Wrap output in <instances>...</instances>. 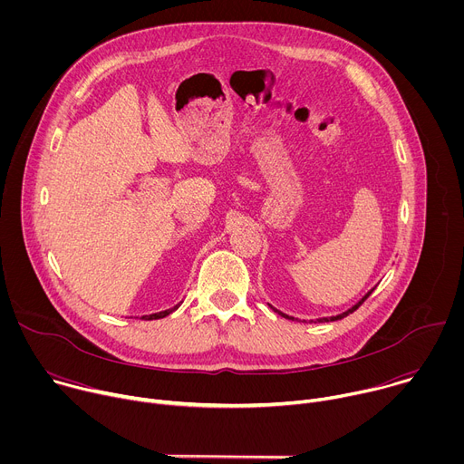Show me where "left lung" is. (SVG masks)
<instances>
[{
    "label": "left lung",
    "mask_w": 464,
    "mask_h": 464,
    "mask_svg": "<svg viewBox=\"0 0 464 464\" xmlns=\"http://www.w3.org/2000/svg\"><path fill=\"white\" fill-rule=\"evenodd\" d=\"M372 290H374V288H371V290H369V292H367V294H365V295H363V297H362V299H360L356 304H353L349 310H345V312H342V314H338V315H330V317H319V319H312V321H314V323H317V321H319V323H324V321H338V319H343V317H347L349 314H353V312H354V310H356V308H358V306H360V304H362V303H363V301H365V299H367V297L372 294ZM270 306H272V304H270ZM272 308H274V306H272ZM274 310H276L279 315L286 317V319H295V317H292V315H288V314H285V312H281V310H277V308H274Z\"/></svg>",
    "instance_id": "obj_1"
}]
</instances>
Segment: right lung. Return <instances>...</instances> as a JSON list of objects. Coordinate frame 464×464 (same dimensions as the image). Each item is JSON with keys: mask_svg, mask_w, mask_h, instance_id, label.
<instances>
[{"mask_svg": "<svg viewBox=\"0 0 464 464\" xmlns=\"http://www.w3.org/2000/svg\"><path fill=\"white\" fill-rule=\"evenodd\" d=\"M179 304H181V301H179L178 304H174L172 308H167V310H161V312H156V314H149V315H143L141 319H145V321H152V319H161V317H165V315L172 314L174 310H178V308H179Z\"/></svg>", "mask_w": 464, "mask_h": 464, "instance_id": "add662e5", "label": "right lung"}]
</instances>
